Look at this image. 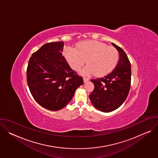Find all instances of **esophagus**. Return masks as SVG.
<instances>
[{
    "label": "esophagus",
    "mask_w": 158,
    "mask_h": 158,
    "mask_svg": "<svg viewBox=\"0 0 158 158\" xmlns=\"http://www.w3.org/2000/svg\"><path fill=\"white\" fill-rule=\"evenodd\" d=\"M83 80H84V82L85 83L87 82V81H89V79L87 78V77H83Z\"/></svg>",
    "instance_id": "1"
}]
</instances>
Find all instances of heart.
<instances>
[{
  "label": "heart",
  "instance_id": "heart-1",
  "mask_svg": "<svg viewBox=\"0 0 158 158\" xmlns=\"http://www.w3.org/2000/svg\"><path fill=\"white\" fill-rule=\"evenodd\" d=\"M64 54L74 70H79L87 60L88 65L82 70V73L85 75L94 73L95 76L99 77L110 73L119 60V53L116 49L96 40L82 42L77 44V49L67 47Z\"/></svg>",
  "mask_w": 158,
  "mask_h": 158
}]
</instances>
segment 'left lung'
<instances>
[{"mask_svg": "<svg viewBox=\"0 0 158 158\" xmlns=\"http://www.w3.org/2000/svg\"><path fill=\"white\" fill-rule=\"evenodd\" d=\"M119 53V59L114 69L104 77L91 79L94 89L89 95L93 105L98 110L109 112L120 107L125 101L130 89L131 67L123 49L114 43Z\"/></svg>", "mask_w": 158, "mask_h": 158, "instance_id": "1", "label": "left lung"}]
</instances>
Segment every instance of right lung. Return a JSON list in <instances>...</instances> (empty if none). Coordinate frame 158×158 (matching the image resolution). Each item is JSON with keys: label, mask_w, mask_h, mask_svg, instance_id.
Listing matches in <instances>:
<instances>
[{"label": "right lung", "mask_w": 158, "mask_h": 158, "mask_svg": "<svg viewBox=\"0 0 158 158\" xmlns=\"http://www.w3.org/2000/svg\"><path fill=\"white\" fill-rule=\"evenodd\" d=\"M64 42L45 44L29 59L27 81L32 96L50 110L64 108L84 83L62 55Z\"/></svg>", "instance_id": "add662e5"}]
</instances>
